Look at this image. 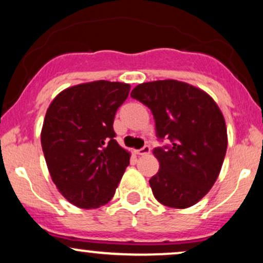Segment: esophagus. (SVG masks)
Segmentation results:
<instances>
[{
	"mask_svg": "<svg viewBox=\"0 0 263 263\" xmlns=\"http://www.w3.org/2000/svg\"><path fill=\"white\" fill-rule=\"evenodd\" d=\"M136 153H137L138 156H146V155H149L151 153V147L149 146H144L142 147V148L136 151Z\"/></svg>",
	"mask_w": 263,
	"mask_h": 263,
	"instance_id": "1",
	"label": "esophagus"
}]
</instances>
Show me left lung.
I'll list each match as a JSON object with an SVG mask.
<instances>
[{
    "mask_svg": "<svg viewBox=\"0 0 263 263\" xmlns=\"http://www.w3.org/2000/svg\"><path fill=\"white\" fill-rule=\"evenodd\" d=\"M131 96L152 111L158 140L171 141L153 149L159 162L149 179L155 198L176 209L197 204L218 179L228 148L219 106L203 90L171 79L140 84Z\"/></svg>",
    "mask_w": 263,
    "mask_h": 263,
    "instance_id": "left-lung-1",
    "label": "left lung"
}]
</instances>
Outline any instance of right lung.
<instances>
[{
  "label": "right lung",
  "mask_w": 263,
  "mask_h": 263,
  "mask_svg": "<svg viewBox=\"0 0 263 263\" xmlns=\"http://www.w3.org/2000/svg\"><path fill=\"white\" fill-rule=\"evenodd\" d=\"M129 84L98 80L55 96L41 134L53 183L69 203L83 209L107 204L129 164V152L115 140L114 119Z\"/></svg>",
  "instance_id": "obj_1"
}]
</instances>
